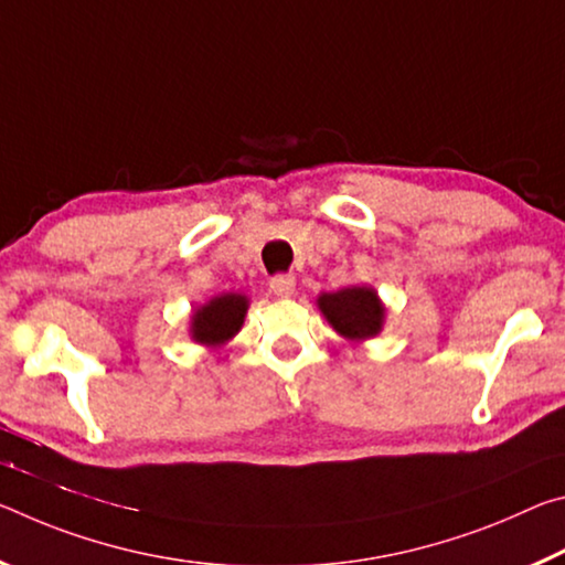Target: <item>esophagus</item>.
I'll use <instances>...</instances> for the list:
<instances>
[{
	"instance_id": "obj_1",
	"label": "esophagus",
	"mask_w": 565,
	"mask_h": 565,
	"mask_svg": "<svg viewBox=\"0 0 565 565\" xmlns=\"http://www.w3.org/2000/svg\"><path fill=\"white\" fill-rule=\"evenodd\" d=\"M270 290L277 295V298H292L295 277L292 275H275L270 280Z\"/></svg>"
}]
</instances>
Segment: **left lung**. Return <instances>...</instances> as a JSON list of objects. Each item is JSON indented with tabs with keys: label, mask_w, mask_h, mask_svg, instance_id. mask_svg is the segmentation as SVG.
<instances>
[{
	"label": "left lung",
	"mask_w": 565,
	"mask_h": 565,
	"mask_svg": "<svg viewBox=\"0 0 565 565\" xmlns=\"http://www.w3.org/2000/svg\"><path fill=\"white\" fill-rule=\"evenodd\" d=\"M316 302L328 326L350 343H365L383 332L387 308L370 285H350L335 292H320Z\"/></svg>",
	"instance_id": "8db88e82"
}]
</instances>
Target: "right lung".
I'll use <instances>...</instances> for the list:
<instances>
[{
    "mask_svg": "<svg viewBox=\"0 0 565 565\" xmlns=\"http://www.w3.org/2000/svg\"><path fill=\"white\" fill-rule=\"evenodd\" d=\"M247 308L249 298L243 292L215 295L190 312V340L210 350L227 345L243 330Z\"/></svg>",
    "mask_w": 565,
    "mask_h": 565,
    "instance_id": "add662e5",
    "label": "right lung"
}]
</instances>
